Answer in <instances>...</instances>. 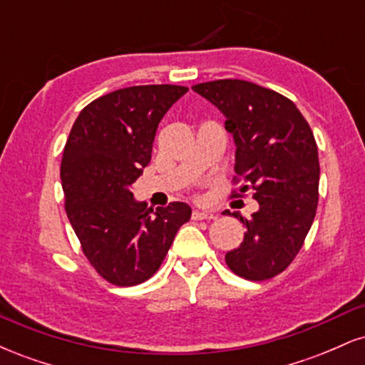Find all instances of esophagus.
<instances>
[{
	"mask_svg": "<svg viewBox=\"0 0 365 365\" xmlns=\"http://www.w3.org/2000/svg\"><path fill=\"white\" fill-rule=\"evenodd\" d=\"M192 220L194 221H202V220H216L215 212H207V211H192Z\"/></svg>",
	"mask_w": 365,
	"mask_h": 365,
	"instance_id": "34e87169",
	"label": "esophagus"
}]
</instances>
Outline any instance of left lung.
Masks as SVG:
<instances>
[{
	"label": "left lung",
	"instance_id": "1",
	"mask_svg": "<svg viewBox=\"0 0 365 365\" xmlns=\"http://www.w3.org/2000/svg\"><path fill=\"white\" fill-rule=\"evenodd\" d=\"M226 116L235 139L232 197L252 190L259 207L244 223V242L225 255L233 273L264 282L283 273L302 249L319 199V158L299 108L257 83L225 78L192 87Z\"/></svg>",
	"mask_w": 365,
	"mask_h": 365
}]
</instances>
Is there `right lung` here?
I'll use <instances>...</instances> for the list:
<instances>
[{
  "label": "right lung",
  "instance_id": "right-lung-1",
  "mask_svg": "<svg viewBox=\"0 0 365 365\" xmlns=\"http://www.w3.org/2000/svg\"><path fill=\"white\" fill-rule=\"evenodd\" d=\"M182 86H133L101 96L75 120L61 158L65 211L91 266L116 287L149 279L190 220L183 202L148 207L132 185L149 165L159 121Z\"/></svg>",
  "mask_w": 365,
  "mask_h": 365
}]
</instances>
